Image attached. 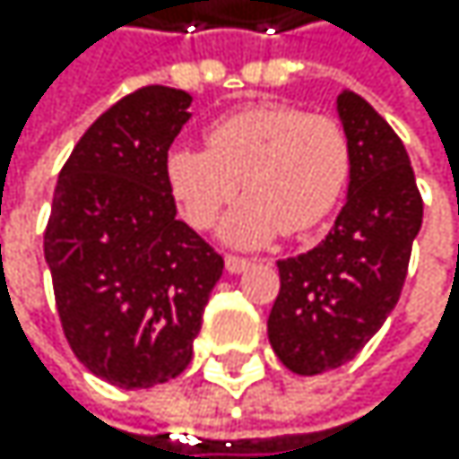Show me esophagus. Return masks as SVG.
<instances>
[{
	"mask_svg": "<svg viewBox=\"0 0 459 459\" xmlns=\"http://www.w3.org/2000/svg\"><path fill=\"white\" fill-rule=\"evenodd\" d=\"M250 267V258H245V255H231V253H228L225 255V270L228 273H242V270H247Z\"/></svg>",
	"mask_w": 459,
	"mask_h": 459,
	"instance_id": "esophagus-1",
	"label": "esophagus"
}]
</instances>
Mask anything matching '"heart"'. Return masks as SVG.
I'll use <instances>...</instances> for the list:
<instances>
[{"label": "heart", "mask_w": 459, "mask_h": 459, "mask_svg": "<svg viewBox=\"0 0 459 459\" xmlns=\"http://www.w3.org/2000/svg\"><path fill=\"white\" fill-rule=\"evenodd\" d=\"M206 145L168 153V186L192 228H212L245 186L250 195L222 222V237L245 247L325 222L352 173L344 123L291 104L228 112L209 123Z\"/></svg>", "instance_id": "1"}]
</instances>
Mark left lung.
I'll return each mask as SVG.
<instances>
[{
	"label": "left lung",
	"instance_id": "obj_1",
	"mask_svg": "<svg viewBox=\"0 0 459 459\" xmlns=\"http://www.w3.org/2000/svg\"><path fill=\"white\" fill-rule=\"evenodd\" d=\"M339 115L352 143L347 204L314 250L278 261L267 319L275 355L306 377L350 363L383 327L424 217L411 156L385 117L352 91L339 96Z\"/></svg>",
	"mask_w": 459,
	"mask_h": 459
}]
</instances>
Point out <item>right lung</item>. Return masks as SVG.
<instances>
[{
  "instance_id": "add662e5",
  "label": "right lung",
  "mask_w": 459,
  "mask_h": 459,
  "mask_svg": "<svg viewBox=\"0 0 459 459\" xmlns=\"http://www.w3.org/2000/svg\"><path fill=\"white\" fill-rule=\"evenodd\" d=\"M192 96L148 84L112 104L60 170L43 253L74 355L117 388H151L192 360L222 255L176 220L168 151Z\"/></svg>"
}]
</instances>
